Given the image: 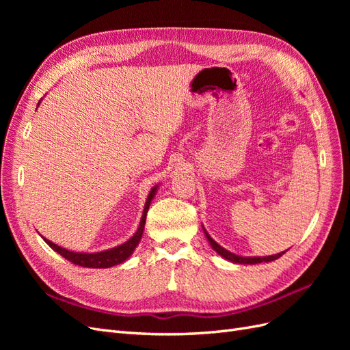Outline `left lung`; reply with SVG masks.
<instances>
[{
  "label": "left lung",
  "instance_id": "8db88e82",
  "mask_svg": "<svg viewBox=\"0 0 350 350\" xmlns=\"http://www.w3.org/2000/svg\"><path fill=\"white\" fill-rule=\"evenodd\" d=\"M204 234H206V238L208 239V242H210V245L213 247V250L219 254V256H221L224 257L225 260H229V261H232V262H238V264H258V262H269V261H274V260H278V258H280L283 254L286 252V251H283V252H279V254H274V256H267V257H241V256H237V254H234V252H230V251H228V250H225L224 247H220L219 243L211 238L207 232H206V229H204Z\"/></svg>",
  "mask_w": 350,
  "mask_h": 350
}]
</instances>
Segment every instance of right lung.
Listing matches in <instances>:
<instances>
[{"mask_svg":"<svg viewBox=\"0 0 350 350\" xmlns=\"http://www.w3.org/2000/svg\"><path fill=\"white\" fill-rule=\"evenodd\" d=\"M39 103H40V100H39ZM156 191H157V185L150 189L149 197H147V200H146V204H144V210H143V216H142V220H140L139 229H137L135 234L129 241L121 243V245H118V247L107 250V251L89 254V252H74V251L66 250V248L57 245V243L48 241L46 238H44V241L48 243V245L52 250L57 251L59 256L67 258L72 264H76V266L90 267V269H108V267L116 266V264H121V262H124L126 258L131 256V254L135 250V247L139 245V242H140L142 235H143V230H144L147 210H149V207H150V203H152V200H153Z\"/></svg>","mask_w":350,"mask_h":350,"instance_id":"right-lung-1","label":"right lung"}]
</instances>
